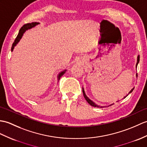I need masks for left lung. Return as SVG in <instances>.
Returning a JSON list of instances; mask_svg holds the SVG:
<instances>
[{"label":"left lung","mask_w":147,"mask_h":147,"mask_svg":"<svg viewBox=\"0 0 147 147\" xmlns=\"http://www.w3.org/2000/svg\"><path fill=\"white\" fill-rule=\"evenodd\" d=\"M139 61H140V56L138 55V57H137V62H136V67H137V65H138V63H139ZM136 77H137V73H136ZM82 89H83V95H84V98H85V100H86V101H87V102L88 103H89L90 105H91L92 107H97V108H105V107H110V106H111V105H113L114 103H112V104H111V105H108V106H107V107H103V106H100V105H96V103H94V102H93V101H91L90 99L88 98L86 95V94H85V92H84V88H82ZM134 88H133L132 89L130 90V91L128 93V94H127L125 96H124V98H125L126 97H127L128 95L129 94V93H131V92L134 91ZM119 101V100L118 101H117V102H118Z\"/></svg>","instance_id":"left-lung-1"}]
</instances>
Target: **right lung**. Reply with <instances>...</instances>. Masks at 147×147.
Here are the masks:
<instances>
[{"mask_svg":"<svg viewBox=\"0 0 147 147\" xmlns=\"http://www.w3.org/2000/svg\"><path fill=\"white\" fill-rule=\"evenodd\" d=\"M38 24H39V22H32V23H29V24H26L24 25L21 28H20V29L19 30V34L18 36H17V37L16 38L14 42H13V43L12 44V48H11V51H13V48H14L15 46L17 45V44H18V42L20 41V40L21 39L22 37L24 34V33L26 30H29V29H32V27H34L35 26H37ZM67 70L65 69L63 71H61V72H60L59 73V74L57 75V81H59V80H60L61 77L63 76V75L66 73V71Z\"/></svg>","mask_w":147,"mask_h":147,"instance_id":"add662e5","label":"right lung"}]
</instances>
